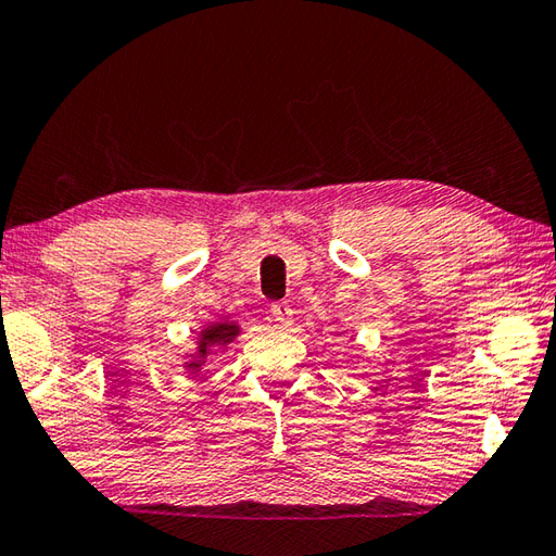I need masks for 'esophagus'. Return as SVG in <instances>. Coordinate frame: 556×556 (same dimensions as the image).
Returning <instances> with one entry per match:
<instances>
[{"mask_svg": "<svg viewBox=\"0 0 556 556\" xmlns=\"http://www.w3.org/2000/svg\"><path fill=\"white\" fill-rule=\"evenodd\" d=\"M270 317H274L280 324V327H290L292 309H290L288 302H274V305H270Z\"/></svg>", "mask_w": 556, "mask_h": 556, "instance_id": "34e87169", "label": "esophagus"}]
</instances>
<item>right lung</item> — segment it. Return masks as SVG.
<instances>
[{"label":"right lung","mask_w":556,"mask_h":556,"mask_svg":"<svg viewBox=\"0 0 556 556\" xmlns=\"http://www.w3.org/2000/svg\"><path fill=\"white\" fill-rule=\"evenodd\" d=\"M239 333H242V327H239L237 319H229V317L203 324V327L195 331V349L184 353V361H181L184 372L188 377L201 375L207 355H211L215 349L219 351L229 349Z\"/></svg>","instance_id":"1"}]
</instances>
